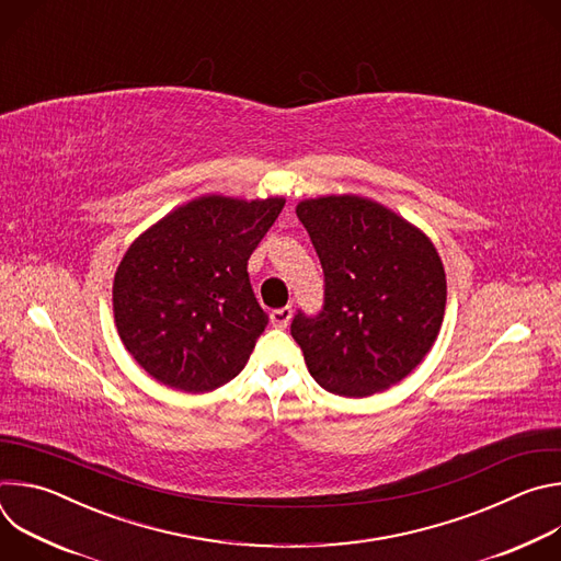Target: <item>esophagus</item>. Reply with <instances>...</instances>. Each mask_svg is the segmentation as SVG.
<instances>
[{
    "label": "esophagus",
    "mask_w": 561,
    "mask_h": 561,
    "mask_svg": "<svg viewBox=\"0 0 561 561\" xmlns=\"http://www.w3.org/2000/svg\"><path fill=\"white\" fill-rule=\"evenodd\" d=\"M290 317H293V308H290V306H282V308L271 310V322H273L275 327H279V329L288 327Z\"/></svg>",
    "instance_id": "obj_1"
}]
</instances>
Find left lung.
Returning a JSON list of instances; mask_svg holds the SVG:
<instances>
[{
	"label": "left lung",
	"mask_w": 561,
	"mask_h": 561,
	"mask_svg": "<svg viewBox=\"0 0 561 561\" xmlns=\"http://www.w3.org/2000/svg\"><path fill=\"white\" fill-rule=\"evenodd\" d=\"M324 268V306L297 310L290 335L314 381L368 397L402 381L431 351L446 275L431 239L377 202L331 195L297 204Z\"/></svg>",
	"instance_id": "left-lung-1"
}]
</instances>
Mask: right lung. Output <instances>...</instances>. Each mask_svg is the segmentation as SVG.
Here are the masks:
<instances>
[{
	"label": "right lung",
	"mask_w": 561,
	"mask_h": 561,
	"mask_svg": "<svg viewBox=\"0 0 561 561\" xmlns=\"http://www.w3.org/2000/svg\"><path fill=\"white\" fill-rule=\"evenodd\" d=\"M284 208L282 197L206 195L139 234L113 284L126 351L157 381L215 390L242 370L268 324L249 260Z\"/></svg>",
	"instance_id": "1"
}]
</instances>
